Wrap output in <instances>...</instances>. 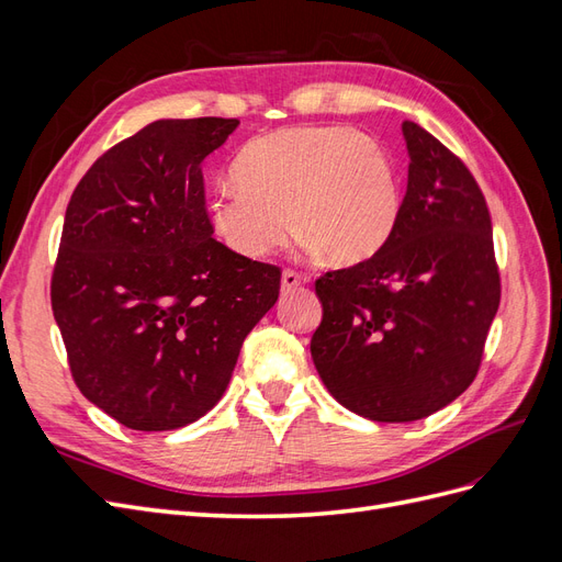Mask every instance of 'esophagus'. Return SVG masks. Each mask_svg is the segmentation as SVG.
Listing matches in <instances>:
<instances>
[{
    "label": "esophagus",
    "mask_w": 562,
    "mask_h": 562,
    "mask_svg": "<svg viewBox=\"0 0 562 562\" xmlns=\"http://www.w3.org/2000/svg\"><path fill=\"white\" fill-rule=\"evenodd\" d=\"M302 283H304V277L300 274V271H295V269H285L283 274H281V291L283 293L295 291V288L302 285Z\"/></svg>",
    "instance_id": "obj_1"
}]
</instances>
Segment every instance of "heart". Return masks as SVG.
Masks as SVG:
<instances>
[{
	"label": "heart",
	"mask_w": 562,
	"mask_h": 562,
	"mask_svg": "<svg viewBox=\"0 0 562 562\" xmlns=\"http://www.w3.org/2000/svg\"><path fill=\"white\" fill-rule=\"evenodd\" d=\"M211 199V225L229 250L269 258L293 236L335 265H359L391 239L401 215L396 166L349 126H297L250 140ZM294 223L291 224L290 220Z\"/></svg>",
	"instance_id": "b5f03b06"
}]
</instances>
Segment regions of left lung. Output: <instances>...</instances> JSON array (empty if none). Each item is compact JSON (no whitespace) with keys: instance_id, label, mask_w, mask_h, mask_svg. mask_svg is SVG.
Listing matches in <instances>:
<instances>
[{"instance_id":"obj_1","label":"left lung","mask_w":562,"mask_h":562,"mask_svg":"<svg viewBox=\"0 0 562 562\" xmlns=\"http://www.w3.org/2000/svg\"><path fill=\"white\" fill-rule=\"evenodd\" d=\"M394 234L370 260L316 279L312 359L347 411L415 422L479 375L502 283L485 196L464 161L415 122Z\"/></svg>"}]
</instances>
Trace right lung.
Here are the masks:
<instances>
[{
    "instance_id": "right-lung-1",
    "label": "right lung",
    "mask_w": 562,
    "mask_h": 562,
    "mask_svg": "<svg viewBox=\"0 0 562 562\" xmlns=\"http://www.w3.org/2000/svg\"><path fill=\"white\" fill-rule=\"evenodd\" d=\"M239 119H159L98 157L67 203L50 307L75 384L135 431L223 398L281 269L213 239L201 161Z\"/></svg>"
}]
</instances>
